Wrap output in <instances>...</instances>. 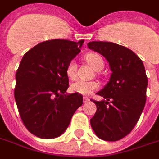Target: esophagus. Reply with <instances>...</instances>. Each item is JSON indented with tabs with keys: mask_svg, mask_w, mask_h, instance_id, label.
<instances>
[{
	"mask_svg": "<svg viewBox=\"0 0 159 159\" xmlns=\"http://www.w3.org/2000/svg\"><path fill=\"white\" fill-rule=\"evenodd\" d=\"M88 101H89V99L88 97H84V103H86V102H88Z\"/></svg>",
	"mask_w": 159,
	"mask_h": 159,
	"instance_id": "esophagus-1",
	"label": "esophagus"
}]
</instances>
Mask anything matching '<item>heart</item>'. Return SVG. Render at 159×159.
<instances>
[{
	"mask_svg": "<svg viewBox=\"0 0 159 159\" xmlns=\"http://www.w3.org/2000/svg\"><path fill=\"white\" fill-rule=\"evenodd\" d=\"M85 60L95 70L103 69L104 61L101 56L95 52H89L85 55ZM67 76L70 80H74L77 75V64L74 60L68 64L66 67ZM99 88V84L96 81H84L79 80L71 84L70 89L72 92L78 93L83 95H89Z\"/></svg>",
	"mask_w": 159,
	"mask_h": 159,
	"instance_id": "1",
	"label": "heart"
}]
</instances>
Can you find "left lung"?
I'll use <instances>...</instances> for the list:
<instances>
[{
  "instance_id": "1",
  "label": "left lung",
  "mask_w": 159,
  "mask_h": 159,
  "mask_svg": "<svg viewBox=\"0 0 159 159\" xmlns=\"http://www.w3.org/2000/svg\"><path fill=\"white\" fill-rule=\"evenodd\" d=\"M107 58L112 74L108 84L97 93L106 101L91 100L97 110L90 119L95 135L115 142L134 128L145 107L148 77L143 61L127 48L110 42L87 44Z\"/></svg>"
}]
</instances>
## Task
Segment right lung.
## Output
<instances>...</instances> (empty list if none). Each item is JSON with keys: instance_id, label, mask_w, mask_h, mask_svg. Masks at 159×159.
<instances>
[{"instance_id": "right-lung-1", "label": "right lung", "mask_w": 159, "mask_h": 159, "mask_svg": "<svg viewBox=\"0 0 159 159\" xmlns=\"http://www.w3.org/2000/svg\"><path fill=\"white\" fill-rule=\"evenodd\" d=\"M84 41L43 42L28 50L19 64L15 101L23 125L38 138L60 136L83 104L80 94L64 93L69 88L66 67L80 52Z\"/></svg>"}]
</instances>
